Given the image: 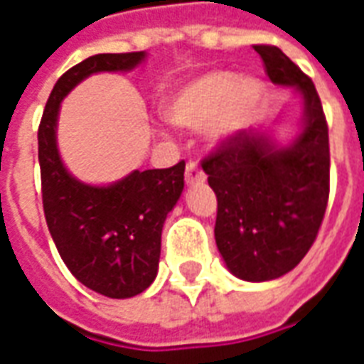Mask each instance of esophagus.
Wrapping results in <instances>:
<instances>
[{"label":"esophagus","mask_w":364,"mask_h":364,"mask_svg":"<svg viewBox=\"0 0 364 364\" xmlns=\"http://www.w3.org/2000/svg\"><path fill=\"white\" fill-rule=\"evenodd\" d=\"M185 181L187 185H203L206 181L205 171L197 166V164H187V171H185Z\"/></svg>","instance_id":"esophagus-1"}]
</instances>
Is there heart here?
Instances as JSON below:
<instances>
[{
	"label": "heart",
	"instance_id": "1",
	"mask_svg": "<svg viewBox=\"0 0 364 364\" xmlns=\"http://www.w3.org/2000/svg\"><path fill=\"white\" fill-rule=\"evenodd\" d=\"M265 97V85L234 72H206L175 85L161 105V112L173 127L200 130L213 144L228 142L244 130Z\"/></svg>",
	"mask_w": 364,
	"mask_h": 364
}]
</instances>
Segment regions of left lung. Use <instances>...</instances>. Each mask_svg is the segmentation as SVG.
I'll return each instance as SVG.
<instances>
[{
  "label": "left lung",
  "mask_w": 364,
  "mask_h": 364,
  "mask_svg": "<svg viewBox=\"0 0 364 364\" xmlns=\"http://www.w3.org/2000/svg\"><path fill=\"white\" fill-rule=\"evenodd\" d=\"M269 80L302 99L300 130L281 146L267 130H242L203 159L216 193L214 237L232 274L250 282L296 267L326 214L329 197L328 122L312 80L277 46L257 44Z\"/></svg>",
  "instance_id": "8db88e82"
}]
</instances>
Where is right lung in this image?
Wrapping results in <instances>:
<instances>
[{
    "instance_id": "add662e5",
    "label": "right lung",
    "mask_w": 364,
    "mask_h": 364,
    "mask_svg": "<svg viewBox=\"0 0 364 364\" xmlns=\"http://www.w3.org/2000/svg\"><path fill=\"white\" fill-rule=\"evenodd\" d=\"M144 60L146 52L95 54L70 68L54 85L38 127L43 206L52 240L75 279L109 298L136 296L156 279L161 230L185 187V161L90 185L64 166L56 128L60 105L77 83L101 72H130Z\"/></svg>"
}]
</instances>
